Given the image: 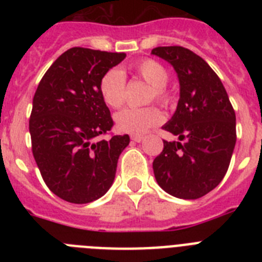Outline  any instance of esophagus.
<instances>
[{
	"label": "esophagus",
	"mask_w": 262,
	"mask_h": 262,
	"mask_svg": "<svg viewBox=\"0 0 262 262\" xmlns=\"http://www.w3.org/2000/svg\"><path fill=\"white\" fill-rule=\"evenodd\" d=\"M143 136L142 135H133L131 136V140H133V142H135V143H140L143 140Z\"/></svg>",
	"instance_id": "34e87169"
}]
</instances>
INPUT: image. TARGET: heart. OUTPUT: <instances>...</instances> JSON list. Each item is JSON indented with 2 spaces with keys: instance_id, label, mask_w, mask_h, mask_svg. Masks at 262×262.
<instances>
[{
  "instance_id": "b5f03b06",
  "label": "heart",
  "mask_w": 262,
  "mask_h": 262,
  "mask_svg": "<svg viewBox=\"0 0 262 262\" xmlns=\"http://www.w3.org/2000/svg\"><path fill=\"white\" fill-rule=\"evenodd\" d=\"M135 75L144 82L151 85L148 101L160 102L168 106L172 103V94L166 89L169 73L163 64L154 59H143L134 64ZM99 93L107 106L118 108L126 99V75L119 68H111L99 81ZM118 131L139 135L163 122V113L156 106L148 107H126L117 113L114 117Z\"/></svg>"
}]
</instances>
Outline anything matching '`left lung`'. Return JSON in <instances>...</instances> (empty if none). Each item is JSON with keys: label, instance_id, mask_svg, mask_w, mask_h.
<instances>
[{"label": "left lung", "instance_id": "1", "mask_svg": "<svg viewBox=\"0 0 262 262\" xmlns=\"http://www.w3.org/2000/svg\"><path fill=\"white\" fill-rule=\"evenodd\" d=\"M152 55L172 64L180 81L177 110L163 126L180 142L164 140L163 152L154 160L155 177L170 195L196 200L221 184L230 166L235 110L221 78L193 51L170 46L154 48Z\"/></svg>", "mask_w": 262, "mask_h": 262}]
</instances>
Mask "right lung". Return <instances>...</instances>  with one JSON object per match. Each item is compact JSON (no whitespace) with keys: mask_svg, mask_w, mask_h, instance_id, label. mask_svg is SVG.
<instances>
[{"mask_svg":"<svg viewBox=\"0 0 262 262\" xmlns=\"http://www.w3.org/2000/svg\"><path fill=\"white\" fill-rule=\"evenodd\" d=\"M124 57L123 52L73 47L38 85L29 123L32 155L48 189L67 202H93L114 182L129 136L97 140L114 124L99 81Z\"/></svg>","mask_w":262,"mask_h":262,"instance_id":"obj_1","label":"right lung"}]
</instances>
